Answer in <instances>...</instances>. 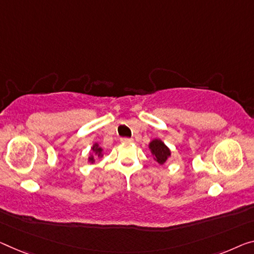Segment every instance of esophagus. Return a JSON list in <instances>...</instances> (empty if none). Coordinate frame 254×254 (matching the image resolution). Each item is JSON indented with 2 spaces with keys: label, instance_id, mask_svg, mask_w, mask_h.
I'll return each mask as SVG.
<instances>
[{
  "label": "esophagus",
  "instance_id": "1",
  "mask_svg": "<svg viewBox=\"0 0 254 254\" xmlns=\"http://www.w3.org/2000/svg\"><path fill=\"white\" fill-rule=\"evenodd\" d=\"M120 142H122V143H125V144H127V143H131V142H132V139H131V138L124 137V138L120 139Z\"/></svg>",
  "mask_w": 254,
  "mask_h": 254
}]
</instances>
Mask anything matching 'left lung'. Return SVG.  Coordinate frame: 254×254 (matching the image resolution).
<instances>
[{
	"mask_svg": "<svg viewBox=\"0 0 254 254\" xmlns=\"http://www.w3.org/2000/svg\"><path fill=\"white\" fill-rule=\"evenodd\" d=\"M149 147L154 160L159 163V165H163V163L168 160V158L171 155L169 147H168L161 139L155 138L153 140H151Z\"/></svg>",
	"mask_w": 254,
	"mask_h": 254,
	"instance_id": "8db88e82",
	"label": "left lung"
}]
</instances>
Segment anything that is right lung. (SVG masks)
<instances>
[{
	"label": "right lung",
	"mask_w": 254,
	"mask_h": 254,
	"mask_svg": "<svg viewBox=\"0 0 254 254\" xmlns=\"http://www.w3.org/2000/svg\"><path fill=\"white\" fill-rule=\"evenodd\" d=\"M92 151L93 152H94V153L97 155V157H102V152H103V149H102V147H100L99 146V144H97V143H95L94 144V145H93V147H92ZM88 161L89 162H94L95 161V160H94V155H91V157H89L88 158Z\"/></svg>",
	"instance_id": "add662e5"
}]
</instances>
